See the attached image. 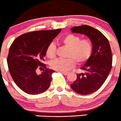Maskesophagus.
Returning a JSON list of instances; mask_svg holds the SVG:
<instances>
[{
  "mask_svg": "<svg viewBox=\"0 0 121 121\" xmlns=\"http://www.w3.org/2000/svg\"><path fill=\"white\" fill-rule=\"evenodd\" d=\"M61 73H62V74H64V75H67V74H68V72H61Z\"/></svg>",
  "mask_w": 121,
  "mask_h": 121,
  "instance_id": "34e87169",
  "label": "esophagus"
}]
</instances>
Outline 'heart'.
<instances>
[{
	"mask_svg": "<svg viewBox=\"0 0 121 121\" xmlns=\"http://www.w3.org/2000/svg\"><path fill=\"white\" fill-rule=\"evenodd\" d=\"M60 42L69 48L66 59H56L51 64L52 69L58 72H66L74 67L76 62L82 64L87 61L92 52V43L89 39H81V36L74 34H68L60 39ZM56 47L51 43L47 48L46 55L50 59L55 57Z\"/></svg>",
	"mask_w": 121,
	"mask_h": 121,
	"instance_id": "b5f03b06",
	"label": "heart"
}]
</instances>
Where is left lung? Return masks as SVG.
Segmentation results:
<instances>
[{"label":"left lung","mask_w":121,"mask_h":121,"mask_svg":"<svg viewBox=\"0 0 121 121\" xmlns=\"http://www.w3.org/2000/svg\"><path fill=\"white\" fill-rule=\"evenodd\" d=\"M71 31L86 35L92 42L91 57L81 68L85 72L78 74L76 81L70 85L77 93L90 94L102 86L111 70L112 57L110 44L102 33L87 25L74 27Z\"/></svg>","instance_id":"obj_1"}]
</instances>
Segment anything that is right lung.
Wrapping results in <instances>:
<instances>
[{"instance_id": "right-lung-1", "label": "right lung", "mask_w": 121, "mask_h": 121, "mask_svg": "<svg viewBox=\"0 0 121 121\" xmlns=\"http://www.w3.org/2000/svg\"><path fill=\"white\" fill-rule=\"evenodd\" d=\"M61 29L39 30L27 33L13 40L10 47L7 63L13 81L21 90L29 94L45 92L50 86L54 70L43 63L47 48ZM43 68L38 75L37 68Z\"/></svg>"}]
</instances>
